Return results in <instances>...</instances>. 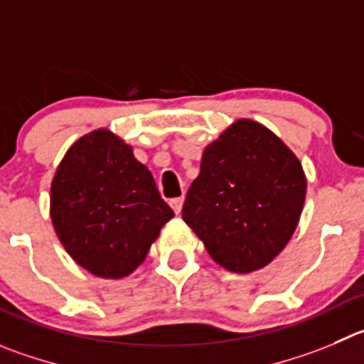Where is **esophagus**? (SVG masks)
Segmentation results:
<instances>
[{"label": "esophagus", "instance_id": "34e87169", "mask_svg": "<svg viewBox=\"0 0 364 364\" xmlns=\"http://www.w3.org/2000/svg\"><path fill=\"white\" fill-rule=\"evenodd\" d=\"M169 205L173 207V210H175L176 214H180V210H182V205H184V196H180V198H173L171 202H169Z\"/></svg>", "mask_w": 364, "mask_h": 364}]
</instances>
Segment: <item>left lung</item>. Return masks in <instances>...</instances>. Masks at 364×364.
<instances>
[{
    "label": "left lung",
    "instance_id": "left-lung-1",
    "mask_svg": "<svg viewBox=\"0 0 364 364\" xmlns=\"http://www.w3.org/2000/svg\"><path fill=\"white\" fill-rule=\"evenodd\" d=\"M306 186L300 161L272 130L237 119L203 150L182 218L218 264L250 273L291 240Z\"/></svg>",
    "mask_w": 364,
    "mask_h": 364
}]
</instances>
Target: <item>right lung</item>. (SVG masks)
I'll list each match as a JSON object with an SVG mask.
<instances>
[{
    "label": "right lung",
    "mask_w": 364,
    "mask_h": 364,
    "mask_svg": "<svg viewBox=\"0 0 364 364\" xmlns=\"http://www.w3.org/2000/svg\"><path fill=\"white\" fill-rule=\"evenodd\" d=\"M50 214L68 254L103 279L130 275L175 216L132 146L105 128L64 155L51 182Z\"/></svg>",
    "instance_id": "1"
}]
</instances>
